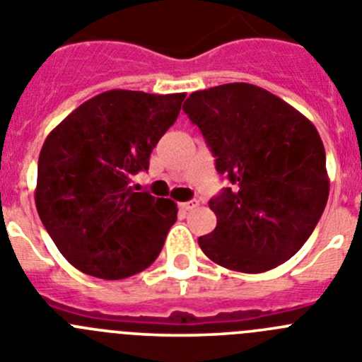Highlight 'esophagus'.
I'll return each instance as SVG.
<instances>
[{
	"mask_svg": "<svg viewBox=\"0 0 362 362\" xmlns=\"http://www.w3.org/2000/svg\"><path fill=\"white\" fill-rule=\"evenodd\" d=\"M197 206V201L192 199V201H187V203H179V209L183 210V212H190V210H194Z\"/></svg>",
	"mask_w": 362,
	"mask_h": 362,
	"instance_id": "1",
	"label": "esophagus"
}]
</instances>
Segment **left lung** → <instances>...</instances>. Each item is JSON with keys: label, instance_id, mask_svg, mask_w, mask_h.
<instances>
[{"label": "left lung", "instance_id": "left-lung-1", "mask_svg": "<svg viewBox=\"0 0 362 362\" xmlns=\"http://www.w3.org/2000/svg\"><path fill=\"white\" fill-rule=\"evenodd\" d=\"M183 110L232 187L209 201L214 232L197 239L214 263L261 274L288 261L321 219L330 194L317 129L250 83L197 90Z\"/></svg>", "mask_w": 362, "mask_h": 362}]
</instances>
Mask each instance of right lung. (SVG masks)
Listing matches in <instances>:
<instances>
[{
	"mask_svg": "<svg viewBox=\"0 0 362 362\" xmlns=\"http://www.w3.org/2000/svg\"><path fill=\"white\" fill-rule=\"evenodd\" d=\"M187 94L108 90L79 105L45 139L36 209L57 250L99 279H123L156 261L177 204L130 183L175 123Z\"/></svg>",
	"mask_w": 362,
	"mask_h": 362,
	"instance_id": "1",
	"label": "right lung"
}]
</instances>
